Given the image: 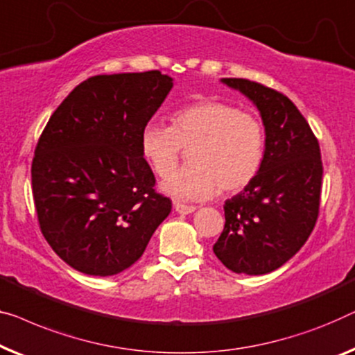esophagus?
Returning <instances> with one entry per match:
<instances>
[{"mask_svg": "<svg viewBox=\"0 0 355 355\" xmlns=\"http://www.w3.org/2000/svg\"><path fill=\"white\" fill-rule=\"evenodd\" d=\"M174 209H176L179 214H190L195 211V207H192V205H184V203L176 202L174 203Z\"/></svg>", "mask_w": 355, "mask_h": 355, "instance_id": "34e87169", "label": "esophagus"}]
</instances>
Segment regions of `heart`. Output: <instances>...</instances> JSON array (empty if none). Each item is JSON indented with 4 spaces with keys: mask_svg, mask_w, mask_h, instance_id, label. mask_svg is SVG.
<instances>
[{
    "mask_svg": "<svg viewBox=\"0 0 355 355\" xmlns=\"http://www.w3.org/2000/svg\"><path fill=\"white\" fill-rule=\"evenodd\" d=\"M141 155L157 176H170L160 189L176 200H208L220 192L245 189L264 160L263 121L250 112L218 101L182 107L169 126L147 125L141 131ZM189 153V166L171 175Z\"/></svg>",
    "mask_w": 355,
    "mask_h": 355,
    "instance_id": "1",
    "label": "heart"
}]
</instances>
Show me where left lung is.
Here are the masks:
<instances>
[{"label": "left lung", "instance_id": "left-lung-1", "mask_svg": "<svg viewBox=\"0 0 355 355\" xmlns=\"http://www.w3.org/2000/svg\"><path fill=\"white\" fill-rule=\"evenodd\" d=\"M220 81L258 107L266 148L258 176L225 202L224 230L213 251L235 274H269L301 250L317 223L320 147L309 123L282 92L245 78Z\"/></svg>", "mask_w": 355, "mask_h": 355}]
</instances>
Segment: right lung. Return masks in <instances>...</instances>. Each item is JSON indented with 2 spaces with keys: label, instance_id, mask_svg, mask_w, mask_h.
I'll return each instance as SVG.
<instances>
[{
  "label": "right lung",
  "instance_id": "add662e5",
  "mask_svg": "<svg viewBox=\"0 0 355 355\" xmlns=\"http://www.w3.org/2000/svg\"><path fill=\"white\" fill-rule=\"evenodd\" d=\"M171 88V76L158 70L91 76L41 132L32 162L40 229L78 272L120 274L171 213L139 147Z\"/></svg>",
  "mask_w": 355,
  "mask_h": 355
}]
</instances>
